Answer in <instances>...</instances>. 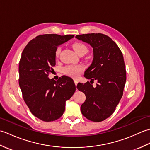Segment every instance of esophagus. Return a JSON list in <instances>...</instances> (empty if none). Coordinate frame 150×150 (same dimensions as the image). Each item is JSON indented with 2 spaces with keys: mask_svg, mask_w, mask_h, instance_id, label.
I'll return each mask as SVG.
<instances>
[{
  "mask_svg": "<svg viewBox=\"0 0 150 150\" xmlns=\"http://www.w3.org/2000/svg\"><path fill=\"white\" fill-rule=\"evenodd\" d=\"M74 82H75V86H77V83H78L77 80H76V79H75V80H74Z\"/></svg>",
  "mask_w": 150,
  "mask_h": 150,
  "instance_id": "esophagus-1",
  "label": "esophagus"
}]
</instances>
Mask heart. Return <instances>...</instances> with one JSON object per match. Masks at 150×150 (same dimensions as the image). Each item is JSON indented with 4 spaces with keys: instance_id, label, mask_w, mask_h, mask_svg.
<instances>
[{
    "instance_id": "1",
    "label": "heart",
    "mask_w": 150,
    "mask_h": 150,
    "mask_svg": "<svg viewBox=\"0 0 150 150\" xmlns=\"http://www.w3.org/2000/svg\"><path fill=\"white\" fill-rule=\"evenodd\" d=\"M72 47L75 53L79 55L81 53H86L88 52V47L84 44L80 42H76L72 44ZM60 52V47H58L55 50V57H58ZM84 66L82 64H70L65 66L63 68L62 71L64 74L69 76V77L76 78L81 74L84 70Z\"/></svg>"
}]
</instances>
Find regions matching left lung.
<instances>
[{"label": "left lung", "instance_id": "obj_1", "mask_svg": "<svg viewBox=\"0 0 150 150\" xmlns=\"http://www.w3.org/2000/svg\"><path fill=\"white\" fill-rule=\"evenodd\" d=\"M75 37L93 47V61L85 71L84 77L91 81H97L95 88L88 81L77 84L78 90L86 95L81 112L88 120L101 122L113 113L122 97L126 81L122 53L106 35L88 33Z\"/></svg>", "mask_w": 150, "mask_h": 150}]
</instances>
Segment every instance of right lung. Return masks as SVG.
<instances>
[{"instance_id":"right-lung-1","label":"right lung","mask_w":150,"mask_h":150,"mask_svg":"<svg viewBox=\"0 0 150 150\" xmlns=\"http://www.w3.org/2000/svg\"><path fill=\"white\" fill-rule=\"evenodd\" d=\"M74 37L44 34L30 40L19 62V86L24 100L34 116L45 122L59 119L66 101L76 90L73 79L62 76L58 81L48 78L55 65V50Z\"/></svg>"}]
</instances>
